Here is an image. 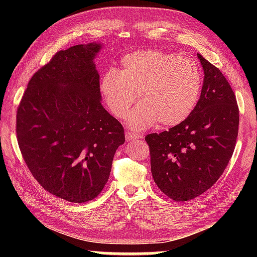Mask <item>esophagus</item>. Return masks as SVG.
<instances>
[{
    "label": "esophagus",
    "mask_w": 257,
    "mask_h": 257,
    "mask_svg": "<svg viewBox=\"0 0 257 257\" xmlns=\"http://www.w3.org/2000/svg\"><path fill=\"white\" fill-rule=\"evenodd\" d=\"M141 136H137V135L132 134V133H125V139H127V142H134V141H137V139H141Z\"/></svg>",
    "instance_id": "esophagus-1"
}]
</instances>
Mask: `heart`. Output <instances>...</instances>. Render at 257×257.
<instances>
[{"label": "heart", "instance_id": "b5f03b06", "mask_svg": "<svg viewBox=\"0 0 257 257\" xmlns=\"http://www.w3.org/2000/svg\"><path fill=\"white\" fill-rule=\"evenodd\" d=\"M203 76L196 60L185 54L161 50L136 51L121 59V69H107L99 90L115 118L130 112L128 125L135 132L150 128L159 121L173 127L188 118L196 107Z\"/></svg>", "mask_w": 257, "mask_h": 257}]
</instances>
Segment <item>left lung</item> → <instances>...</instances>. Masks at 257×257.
I'll return each mask as SVG.
<instances>
[{"instance_id": "obj_1", "label": "left lung", "mask_w": 257, "mask_h": 257, "mask_svg": "<svg viewBox=\"0 0 257 257\" xmlns=\"http://www.w3.org/2000/svg\"><path fill=\"white\" fill-rule=\"evenodd\" d=\"M197 56L204 82L194 112L168 132L145 137L155 184L177 202L197 197L215 184L238 136L239 108L231 86L219 69Z\"/></svg>"}]
</instances>
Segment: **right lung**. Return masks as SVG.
<instances>
[{
	"label": "right lung",
	"instance_id": "obj_1",
	"mask_svg": "<svg viewBox=\"0 0 257 257\" xmlns=\"http://www.w3.org/2000/svg\"><path fill=\"white\" fill-rule=\"evenodd\" d=\"M101 44L59 51L34 73L17 110L21 154L43 188L71 203L92 201L108 180L122 124L103 107L93 62Z\"/></svg>",
	"mask_w": 257,
	"mask_h": 257
}]
</instances>
